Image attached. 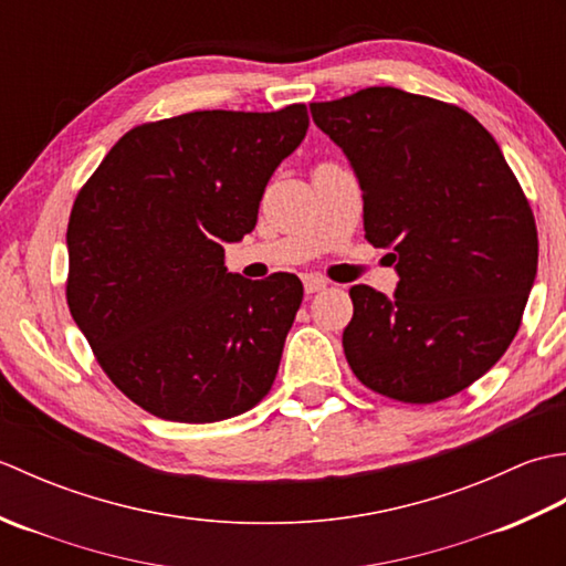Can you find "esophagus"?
Here are the masks:
<instances>
[{"mask_svg": "<svg viewBox=\"0 0 566 566\" xmlns=\"http://www.w3.org/2000/svg\"><path fill=\"white\" fill-rule=\"evenodd\" d=\"M328 286V282L323 280V276H316V274H306L304 276V290H306V294H316V292H321V290H326Z\"/></svg>", "mask_w": 566, "mask_h": 566, "instance_id": "obj_1", "label": "esophagus"}]
</instances>
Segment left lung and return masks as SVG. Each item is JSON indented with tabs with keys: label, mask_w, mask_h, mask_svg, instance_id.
<instances>
[{
	"label": "left lung",
	"mask_w": 566,
	"mask_h": 566,
	"mask_svg": "<svg viewBox=\"0 0 566 566\" xmlns=\"http://www.w3.org/2000/svg\"><path fill=\"white\" fill-rule=\"evenodd\" d=\"M359 177L365 238L391 248V298L355 284L343 331L367 389L436 403L494 367L521 328L537 228L494 136L460 106L396 87L311 104Z\"/></svg>",
	"instance_id": "8db88e82"
}]
</instances>
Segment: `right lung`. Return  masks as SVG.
Listing matches in <instances>:
<instances>
[{"instance_id": "obj_1", "label": "right lung", "mask_w": 566, "mask_h": 566, "mask_svg": "<svg viewBox=\"0 0 566 566\" xmlns=\"http://www.w3.org/2000/svg\"><path fill=\"white\" fill-rule=\"evenodd\" d=\"M308 128L280 112H191L118 138L67 221L70 314L130 401L213 423L270 394L304 298L296 274L226 272L223 243L258 223L262 191Z\"/></svg>"}]
</instances>
